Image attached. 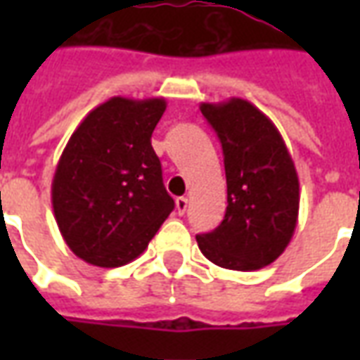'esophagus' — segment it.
<instances>
[{"instance_id":"34e87169","label":"esophagus","mask_w":360,"mask_h":360,"mask_svg":"<svg viewBox=\"0 0 360 360\" xmlns=\"http://www.w3.org/2000/svg\"><path fill=\"white\" fill-rule=\"evenodd\" d=\"M187 206H188V198L185 196H179V198H175V210L179 216H183L185 212H187Z\"/></svg>"}]
</instances>
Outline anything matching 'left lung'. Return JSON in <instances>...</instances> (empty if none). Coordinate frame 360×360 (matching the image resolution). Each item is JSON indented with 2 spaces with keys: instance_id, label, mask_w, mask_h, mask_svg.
I'll list each match as a JSON object with an SVG mask.
<instances>
[{
  "instance_id": "8db88e82",
  "label": "left lung",
  "mask_w": 360,
  "mask_h": 360,
  "mask_svg": "<svg viewBox=\"0 0 360 360\" xmlns=\"http://www.w3.org/2000/svg\"><path fill=\"white\" fill-rule=\"evenodd\" d=\"M224 150L227 208L198 249L227 270L252 271L287 249L299 218V175L278 127L243 98L200 103Z\"/></svg>"
}]
</instances>
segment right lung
Instances as JSON below:
<instances>
[{
    "instance_id": "1",
    "label": "right lung",
    "mask_w": 360,
    "mask_h": 360,
    "mask_svg": "<svg viewBox=\"0 0 360 360\" xmlns=\"http://www.w3.org/2000/svg\"><path fill=\"white\" fill-rule=\"evenodd\" d=\"M164 98L113 96L82 119L51 181V206L67 247L100 268L129 264L173 210L152 148Z\"/></svg>"
}]
</instances>
